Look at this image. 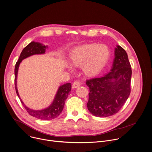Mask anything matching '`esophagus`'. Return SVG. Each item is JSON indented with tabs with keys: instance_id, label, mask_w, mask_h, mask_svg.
Returning a JSON list of instances; mask_svg holds the SVG:
<instances>
[{
	"instance_id": "esophagus-1",
	"label": "esophagus",
	"mask_w": 152,
	"mask_h": 152,
	"mask_svg": "<svg viewBox=\"0 0 152 152\" xmlns=\"http://www.w3.org/2000/svg\"><path fill=\"white\" fill-rule=\"evenodd\" d=\"M80 86V83L79 82H78V81H75L73 83L72 87H73V88H78Z\"/></svg>"
}]
</instances>
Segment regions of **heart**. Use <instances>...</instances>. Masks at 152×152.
<instances>
[{
  "instance_id": "1",
  "label": "heart",
  "mask_w": 152,
  "mask_h": 152,
  "mask_svg": "<svg viewBox=\"0 0 152 152\" xmlns=\"http://www.w3.org/2000/svg\"><path fill=\"white\" fill-rule=\"evenodd\" d=\"M109 56V49L103 45L85 44L77 46L73 50L70 55V61L73 67H81L82 73L86 76L92 77L103 69ZM67 67L73 71L71 66Z\"/></svg>"
}]
</instances>
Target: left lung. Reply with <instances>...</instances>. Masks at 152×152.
<instances>
[{"label": "left lung", "mask_w": 152, "mask_h": 152, "mask_svg": "<svg viewBox=\"0 0 152 152\" xmlns=\"http://www.w3.org/2000/svg\"><path fill=\"white\" fill-rule=\"evenodd\" d=\"M131 75L128 55L124 49L117 45L110 72L86 82L90 91L87 103L89 112L99 118L117 113L129 96Z\"/></svg>", "instance_id": "obj_1"}]
</instances>
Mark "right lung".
I'll use <instances>...</instances> for the list:
<instances>
[{"label":"right lung","mask_w":152,"mask_h":152,"mask_svg":"<svg viewBox=\"0 0 152 152\" xmlns=\"http://www.w3.org/2000/svg\"><path fill=\"white\" fill-rule=\"evenodd\" d=\"M48 46H45L41 43L31 42L27 46H26L20 54L19 59L17 62L15 67V86L17 94L20 98L23 106L27 111L29 115L31 116L42 120H51L58 117L63 110L65 101L68 97L69 94L71 91L72 84L70 83H67L59 86L58 91L56 94L55 98L53 103L48 107L42 110H33L27 107L23 102L20 98L17 86V80L18 69L21 61L31 56L36 54H44L46 52V49L48 48Z\"/></svg>","instance_id":"1"}]
</instances>
